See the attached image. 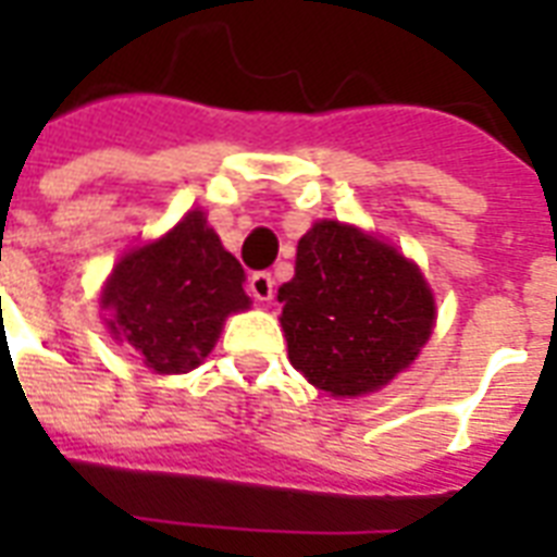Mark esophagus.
<instances>
[{"instance_id": "1", "label": "esophagus", "mask_w": 557, "mask_h": 557, "mask_svg": "<svg viewBox=\"0 0 557 557\" xmlns=\"http://www.w3.org/2000/svg\"><path fill=\"white\" fill-rule=\"evenodd\" d=\"M248 288H251V295L260 304H271V297H274V277H271L269 271H253L251 280H248Z\"/></svg>"}]
</instances>
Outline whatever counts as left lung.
Returning <instances> with one entry per match:
<instances>
[{
    "label": "left lung",
    "mask_w": 557,
    "mask_h": 557,
    "mask_svg": "<svg viewBox=\"0 0 557 557\" xmlns=\"http://www.w3.org/2000/svg\"><path fill=\"white\" fill-rule=\"evenodd\" d=\"M288 358L332 396H364L405 370L433 330V295L396 248L332 219L297 243L280 288Z\"/></svg>",
    "instance_id": "obj_1"
}]
</instances>
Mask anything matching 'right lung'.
<instances>
[{
  "mask_svg": "<svg viewBox=\"0 0 557 557\" xmlns=\"http://www.w3.org/2000/svg\"><path fill=\"white\" fill-rule=\"evenodd\" d=\"M243 280V265L193 210L159 243L117 262L103 288L109 330L161 375L196 370L227 314L251 304Z\"/></svg>",
  "mask_w": 557,
  "mask_h": 557,
  "instance_id": "add662e5",
  "label": "right lung"
}]
</instances>
